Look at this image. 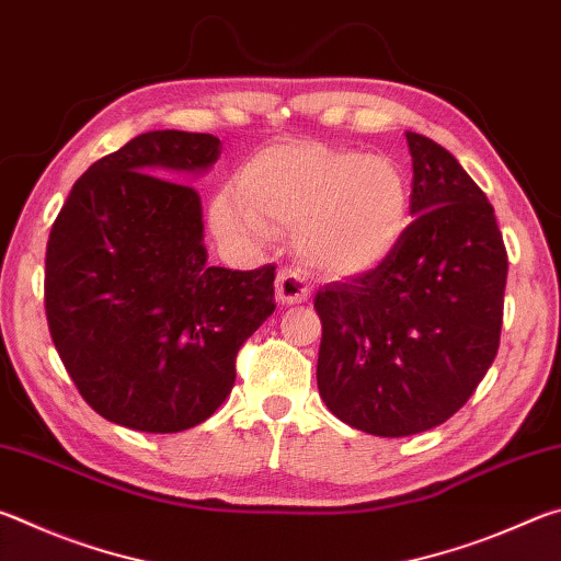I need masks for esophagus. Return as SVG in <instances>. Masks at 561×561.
Returning a JSON list of instances; mask_svg holds the SVG:
<instances>
[{
	"mask_svg": "<svg viewBox=\"0 0 561 561\" xmlns=\"http://www.w3.org/2000/svg\"><path fill=\"white\" fill-rule=\"evenodd\" d=\"M274 289H277V299L282 304H304L311 297V287L307 282V274L301 270H282L277 274V282H274Z\"/></svg>",
	"mask_w": 561,
	"mask_h": 561,
	"instance_id": "obj_1",
	"label": "esophagus"
}]
</instances>
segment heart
<instances>
[{
    "label": "heart",
    "mask_w": 561,
    "mask_h": 561,
    "mask_svg": "<svg viewBox=\"0 0 561 561\" xmlns=\"http://www.w3.org/2000/svg\"><path fill=\"white\" fill-rule=\"evenodd\" d=\"M227 240L260 242L272 230H297L311 267L356 277L391 257L411 225V187L393 160L289 144L264 150L210 207Z\"/></svg>",
    "instance_id": "obj_1"
}]
</instances>
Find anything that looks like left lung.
I'll list each match as a JSON object with an SVG mask.
<instances>
[{"label": "left lung", "mask_w": 561, "mask_h": 561, "mask_svg": "<svg viewBox=\"0 0 561 561\" xmlns=\"http://www.w3.org/2000/svg\"><path fill=\"white\" fill-rule=\"evenodd\" d=\"M411 215L391 257L314 297L319 396L351 428L403 438L468 403L497 356L507 250L474 180L435 140L405 133Z\"/></svg>", "instance_id": "obj_1"}]
</instances>
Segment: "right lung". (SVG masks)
<instances>
[{
  "label": "right lung",
  "instance_id": "right-lung-1",
  "mask_svg": "<svg viewBox=\"0 0 561 561\" xmlns=\"http://www.w3.org/2000/svg\"><path fill=\"white\" fill-rule=\"evenodd\" d=\"M220 150L210 133H144L76 180L51 225L49 334L111 423L180 433L207 421L232 391L237 351L277 307L274 264H207L201 195L178 183Z\"/></svg>",
  "mask_w": 561,
  "mask_h": 561
}]
</instances>
